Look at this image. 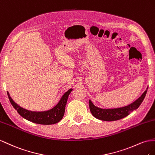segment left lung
Returning <instances> with one entry per match:
<instances>
[{
    "label": "left lung",
    "instance_id": "1",
    "mask_svg": "<svg viewBox=\"0 0 155 155\" xmlns=\"http://www.w3.org/2000/svg\"><path fill=\"white\" fill-rule=\"evenodd\" d=\"M147 88V90L143 93V94L141 95L138 99L136 100L134 102L131 103L129 105L126 106V107L121 108L112 109L100 108L95 107V106L92 103L91 101L90 100L89 106L90 112L95 118L100 119V120L106 121H112L119 120V119H121L127 116L128 115H129L130 114V112H132L134 110H136L140 107V105L143 102L145 95H146Z\"/></svg>",
    "mask_w": 155,
    "mask_h": 155
}]
</instances>
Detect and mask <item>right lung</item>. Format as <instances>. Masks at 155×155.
<instances>
[{"label": "right lung", "instance_id": "1", "mask_svg": "<svg viewBox=\"0 0 155 155\" xmlns=\"http://www.w3.org/2000/svg\"><path fill=\"white\" fill-rule=\"evenodd\" d=\"M72 90L73 89H70L67 92H65L64 95L61 97L59 103L54 108L45 112H32L21 108L13 101L8 92H7V94L12 105L21 116L27 119L28 121L38 123V124L52 125L58 123L63 118L68 97Z\"/></svg>", "mask_w": 155, "mask_h": 155}]
</instances>
